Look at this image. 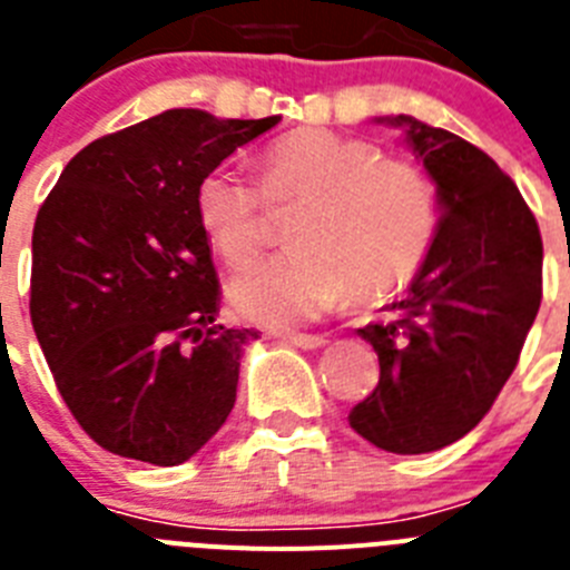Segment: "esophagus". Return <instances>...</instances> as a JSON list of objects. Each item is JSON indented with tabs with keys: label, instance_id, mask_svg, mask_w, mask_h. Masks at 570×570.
I'll return each mask as SVG.
<instances>
[{
	"label": "esophagus",
	"instance_id": "34e87169",
	"mask_svg": "<svg viewBox=\"0 0 570 570\" xmlns=\"http://www.w3.org/2000/svg\"><path fill=\"white\" fill-rule=\"evenodd\" d=\"M284 344L289 346H301V350H318V346L326 344L324 335H301V333H281L278 335Z\"/></svg>",
	"mask_w": 570,
	"mask_h": 570
}]
</instances>
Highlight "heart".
I'll return each mask as SVG.
<instances>
[{
	"instance_id": "obj_1",
	"label": "heart",
	"mask_w": 570,
	"mask_h": 570,
	"mask_svg": "<svg viewBox=\"0 0 570 570\" xmlns=\"http://www.w3.org/2000/svg\"><path fill=\"white\" fill-rule=\"evenodd\" d=\"M304 206L289 255L272 257L232 284L244 318L306 324L344 304L387 298L413 278L439 226V189L422 163L384 155L373 140L301 128L264 155V189L232 166L209 168L195 215L212 249L246 269L266 246V209Z\"/></svg>"
}]
</instances>
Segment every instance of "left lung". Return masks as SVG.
Listing matches in <instances>:
<instances>
[{"mask_svg": "<svg viewBox=\"0 0 570 570\" xmlns=\"http://www.w3.org/2000/svg\"><path fill=\"white\" fill-rule=\"evenodd\" d=\"M387 122L433 175L442 220L390 318L358 330L381 375L350 410V428L413 456L476 428L517 370L542 301V235L517 183L482 148L407 114Z\"/></svg>", "mask_w": 570, "mask_h": 570, "instance_id": "left-lung-1", "label": "left lung"}]
</instances>
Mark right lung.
<instances>
[{
  "label": "right lung",
  "instance_id": "add662e5",
  "mask_svg": "<svg viewBox=\"0 0 570 570\" xmlns=\"http://www.w3.org/2000/svg\"><path fill=\"white\" fill-rule=\"evenodd\" d=\"M278 120L171 108L82 148L39 206L33 333L62 402L108 453L171 468L235 407L257 333L215 321L220 284L195 189Z\"/></svg>",
  "mask_w": 570,
  "mask_h": 570
}]
</instances>
